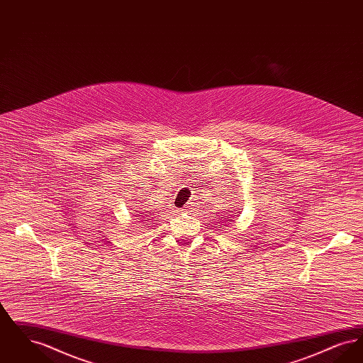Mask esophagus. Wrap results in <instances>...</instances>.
Here are the masks:
<instances>
[{"mask_svg":"<svg viewBox=\"0 0 363 363\" xmlns=\"http://www.w3.org/2000/svg\"><path fill=\"white\" fill-rule=\"evenodd\" d=\"M189 209H188V207H186V209H181V212H188Z\"/></svg>","mask_w":363,"mask_h":363,"instance_id":"1","label":"esophagus"}]
</instances>
